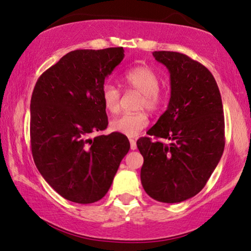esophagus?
I'll list each match as a JSON object with an SVG mask.
<instances>
[{
  "mask_svg": "<svg viewBox=\"0 0 251 251\" xmlns=\"http://www.w3.org/2000/svg\"><path fill=\"white\" fill-rule=\"evenodd\" d=\"M129 143H130V150H136L137 149V145H136V141H134V140H132V138H130L129 140Z\"/></svg>",
  "mask_w": 251,
  "mask_h": 251,
  "instance_id": "1",
  "label": "esophagus"
}]
</instances>
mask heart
Returning a JSON list of instances; mask_svg holds the SVG:
<instances>
[{
  "mask_svg": "<svg viewBox=\"0 0 251 251\" xmlns=\"http://www.w3.org/2000/svg\"><path fill=\"white\" fill-rule=\"evenodd\" d=\"M123 80L129 89L142 94L140 108L157 110L164 104L165 95L160 89V77L156 71L149 66H137L126 70ZM101 100L105 109L109 113H117L121 107V90L111 83H106L101 90ZM149 125V117L145 113L122 114L110 122L114 132L135 137Z\"/></svg>",
  "mask_w": 251,
  "mask_h": 251,
  "instance_id": "heart-1",
  "label": "heart"
}]
</instances>
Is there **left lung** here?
Instances as JSON below:
<instances>
[{
  "label": "left lung",
  "mask_w": 251,
  "mask_h": 251,
  "mask_svg": "<svg viewBox=\"0 0 251 251\" xmlns=\"http://www.w3.org/2000/svg\"><path fill=\"white\" fill-rule=\"evenodd\" d=\"M169 69L171 98L137 147L144 157L141 181L154 200L177 203L204 188L225 150V117L216 79L203 65L173 51H154Z\"/></svg>",
  "instance_id": "left-lung-1"
}]
</instances>
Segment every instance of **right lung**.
I'll return each mask as SVG.
<instances>
[{"label":"right lung","mask_w":251,"mask_h":251,"mask_svg":"<svg viewBox=\"0 0 251 251\" xmlns=\"http://www.w3.org/2000/svg\"><path fill=\"white\" fill-rule=\"evenodd\" d=\"M124 55L122 47L71 51L34 86L30 105L34 163L55 192L75 203L104 198L129 151L123 134L90 137L108 125L101 90Z\"/></svg>","instance_id":"add662e5"}]
</instances>
